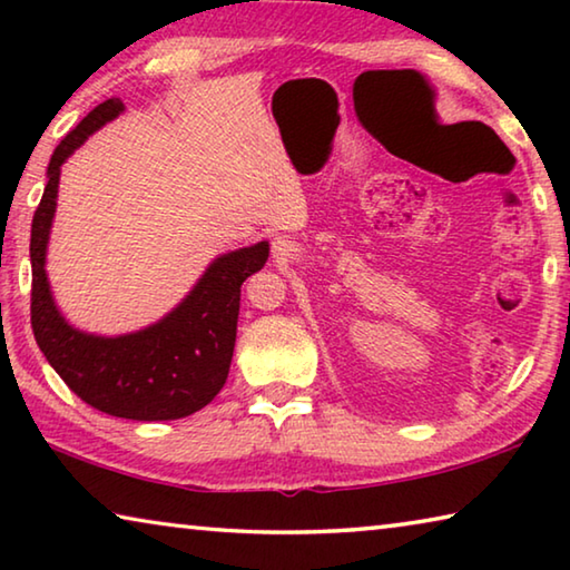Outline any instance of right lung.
<instances>
[{
  "instance_id": "right-lung-1",
  "label": "right lung",
  "mask_w": 570,
  "mask_h": 570,
  "mask_svg": "<svg viewBox=\"0 0 570 570\" xmlns=\"http://www.w3.org/2000/svg\"><path fill=\"white\" fill-rule=\"evenodd\" d=\"M120 112L122 100H105L52 153L47 186L32 218V332L47 362L90 407L140 422L180 420L204 410L226 384L240 284L264 268L268 240L218 256L193 292L148 330L95 336L67 324L45 274L60 168L95 130Z\"/></svg>"
}]
</instances>
